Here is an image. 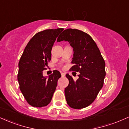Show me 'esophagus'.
<instances>
[{"label":"esophagus","mask_w":129,"mask_h":129,"mask_svg":"<svg viewBox=\"0 0 129 129\" xmlns=\"http://www.w3.org/2000/svg\"><path fill=\"white\" fill-rule=\"evenodd\" d=\"M61 75L62 77H64L65 76H66V73H63V72H61Z\"/></svg>","instance_id":"1"}]
</instances>
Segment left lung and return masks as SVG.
I'll return each instance as SVG.
<instances>
[{"instance_id":"left-lung-1","label":"left lung","mask_w":129,"mask_h":129,"mask_svg":"<svg viewBox=\"0 0 129 129\" xmlns=\"http://www.w3.org/2000/svg\"><path fill=\"white\" fill-rule=\"evenodd\" d=\"M62 41H68L73 48L70 71L79 72L76 81L66 75L69 81L64 91L67 103L73 109H83L94 101L103 86L106 63L95 42L86 33L65 29L57 39V42Z\"/></svg>"}]
</instances>
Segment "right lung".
<instances>
[{"mask_svg": "<svg viewBox=\"0 0 129 129\" xmlns=\"http://www.w3.org/2000/svg\"><path fill=\"white\" fill-rule=\"evenodd\" d=\"M63 28L50 29L36 33L26 45L19 62L17 75L19 88L27 103L33 107H42L51 102L61 77L60 72L53 71L48 78L43 76L51 60L56 38Z\"/></svg>", "mask_w": 129, "mask_h": 129, "instance_id": "right-lung-1", "label": "right lung"}]
</instances>
